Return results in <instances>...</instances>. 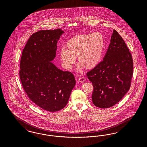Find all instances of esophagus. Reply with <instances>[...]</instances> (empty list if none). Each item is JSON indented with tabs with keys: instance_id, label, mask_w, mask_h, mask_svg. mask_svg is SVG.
Instances as JSON below:
<instances>
[{
	"instance_id": "esophagus-1",
	"label": "esophagus",
	"mask_w": 147,
	"mask_h": 147,
	"mask_svg": "<svg viewBox=\"0 0 147 147\" xmlns=\"http://www.w3.org/2000/svg\"><path fill=\"white\" fill-rule=\"evenodd\" d=\"M78 81H79L80 82H81V83H83V82H85L86 79H85V78L84 77H80L79 78H78Z\"/></svg>"
}]
</instances>
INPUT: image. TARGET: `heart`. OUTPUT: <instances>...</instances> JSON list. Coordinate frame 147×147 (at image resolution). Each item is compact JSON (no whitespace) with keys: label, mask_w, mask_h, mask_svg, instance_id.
Wrapping results in <instances>:
<instances>
[{"label":"heart","mask_w":147,"mask_h":147,"mask_svg":"<svg viewBox=\"0 0 147 147\" xmlns=\"http://www.w3.org/2000/svg\"><path fill=\"white\" fill-rule=\"evenodd\" d=\"M67 46L60 49V57L63 66L70 69L76 63V57L81 62L78 68L84 66L92 68L98 65L102 57L105 41L99 32L76 36L68 40Z\"/></svg>","instance_id":"b5f03b06"}]
</instances>
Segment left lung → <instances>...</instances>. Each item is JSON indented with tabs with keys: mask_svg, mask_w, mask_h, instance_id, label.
<instances>
[{
	"mask_svg": "<svg viewBox=\"0 0 147 147\" xmlns=\"http://www.w3.org/2000/svg\"><path fill=\"white\" fill-rule=\"evenodd\" d=\"M133 74L132 56L125 41L114 30L102 61L86 74L93 86L94 105L108 108L119 102L129 90Z\"/></svg>",
	"mask_w": 147,
	"mask_h": 147,
	"instance_id": "1",
	"label": "left lung"
}]
</instances>
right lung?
Instances as JSON below:
<instances>
[{"instance_id":"add662e5","label":"right lung","mask_w":147,"mask_h":147,"mask_svg":"<svg viewBox=\"0 0 147 147\" xmlns=\"http://www.w3.org/2000/svg\"><path fill=\"white\" fill-rule=\"evenodd\" d=\"M61 29L33 33L22 51L19 76L28 98L47 111H57L66 106L76 85L74 76L62 71L51 61L55 58Z\"/></svg>"}]
</instances>
